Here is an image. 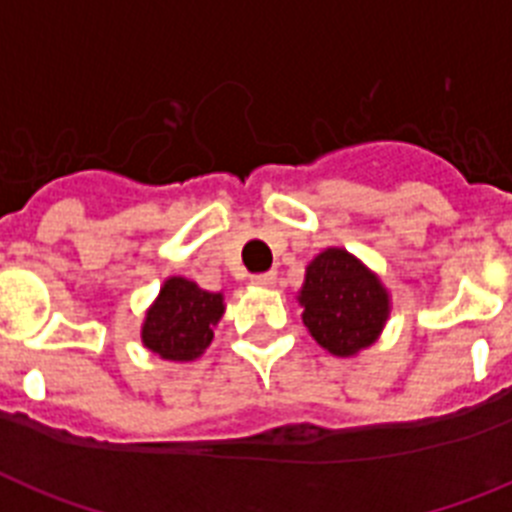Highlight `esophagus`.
I'll return each mask as SVG.
<instances>
[{
  "mask_svg": "<svg viewBox=\"0 0 512 512\" xmlns=\"http://www.w3.org/2000/svg\"><path fill=\"white\" fill-rule=\"evenodd\" d=\"M252 283L270 289V286H276V273H257V276H252Z\"/></svg>",
  "mask_w": 512,
  "mask_h": 512,
  "instance_id": "esophagus-1",
  "label": "esophagus"
}]
</instances>
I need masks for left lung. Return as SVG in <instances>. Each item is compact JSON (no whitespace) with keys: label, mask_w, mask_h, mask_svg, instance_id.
Wrapping results in <instances>:
<instances>
[{"label":"left lung","mask_w":512,"mask_h":512,"mask_svg":"<svg viewBox=\"0 0 512 512\" xmlns=\"http://www.w3.org/2000/svg\"><path fill=\"white\" fill-rule=\"evenodd\" d=\"M296 299L309 336L333 356H356L369 349L390 317L385 283L341 247L322 249L307 265Z\"/></svg>","instance_id":"left-lung-1"}]
</instances>
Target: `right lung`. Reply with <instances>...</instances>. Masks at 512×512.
I'll return each instance as SVG.
<instances>
[{"label":"right lung","mask_w":512,"mask_h":512,"mask_svg":"<svg viewBox=\"0 0 512 512\" xmlns=\"http://www.w3.org/2000/svg\"><path fill=\"white\" fill-rule=\"evenodd\" d=\"M221 291H205L184 276L163 281L156 302L145 309L143 346L166 362H192L213 341V328L223 317Z\"/></svg>","instance_id":"add662e5"}]
</instances>
